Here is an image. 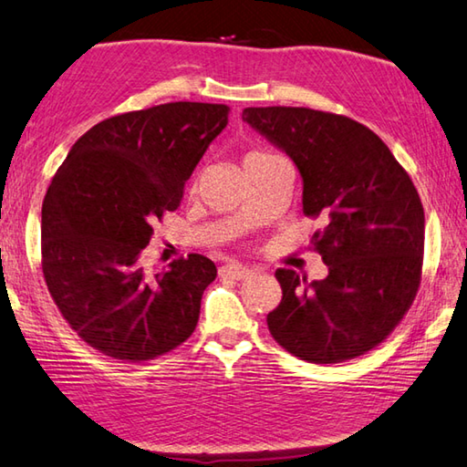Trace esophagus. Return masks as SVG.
Returning <instances> with one entry per match:
<instances>
[{"label":"esophagus","instance_id":"obj_1","mask_svg":"<svg viewBox=\"0 0 467 467\" xmlns=\"http://www.w3.org/2000/svg\"><path fill=\"white\" fill-rule=\"evenodd\" d=\"M220 274L233 279H247L251 277L253 269H249L247 265H241V263H226V265L220 267Z\"/></svg>","mask_w":467,"mask_h":467}]
</instances>
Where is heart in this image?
Masks as SVG:
<instances>
[{
	"label": "heart",
	"instance_id": "1",
	"mask_svg": "<svg viewBox=\"0 0 467 467\" xmlns=\"http://www.w3.org/2000/svg\"><path fill=\"white\" fill-rule=\"evenodd\" d=\"M269 155H274V152H269V150H261V149L249 150L247 155L243 157V165H244V163H251V161H257V159H263V157H269Z\"/></svg>",
	"mask_w": 467,
	"mask_h": 467
}]
</instances>
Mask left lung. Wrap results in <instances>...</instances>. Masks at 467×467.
Returning <instances> with one entry per match:
<instances>
[{"label": "left lung", "mask_w": 467, "mask_h": 467, "mask_svg": "<svg viewBox=\"0 0 467 467\" xmlns=\"http://www.w3.org/2000/svg\"><path fill=\"white\" fill-rule=\"evenodd\" d=\"M243 120L282 147L304 182V216L322 218L312 251L328 265L306 282L277 269L282 302L271 337L310 363H341L378 347L417 298L425 210L410 175L368 126L310 108H244Z\"/></svg>", "instance_id": "obj_1"}]
</instances>
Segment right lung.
<instances>
[{
  "instance_id": "add662e5",
  "label": "right lung",
  "mask_w": 467,
  "mask_h": 467,
  "mask_svg": "<svg viewBox=\"0 0 467 467\" xmlns=\"http://www.w3.org/2000/svg\"><path fill=\"white\" fill-rule=\"evenodd\" d=\"M231 108L171 101L106 118L71 147L42 202L40 263L61 317L93 349L142 363L188 341L216 265L190 253L145 265L152 226L180 208L185 182Z\"/></svg>"
}]
</instances>
